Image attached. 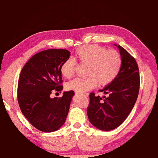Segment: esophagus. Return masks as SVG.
<instances>
[{
    "label": "esophagus",
    "mask_w": 158,
    "mask_h": 158,
    "mask_svg": "<svg viewBox=\"0 0 158 158\" xmlns=\"http://www.w3.org/2000/svg\"><path fill=\"white\" fill-rule=\"evenodd\" d=\"M77 94H80V95H82L83 96H84V97L87 98L88 96H89V94H88V93H77Z\"/></svg>",
    "instance_id": "34e87169"
}]
</instances>
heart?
I'll use <instances>...</instances> for the list:
<instances>
[{
	"label": "heart",
	"mask_w": 158,
	"mask_h": 158,
	"mask_svg": "<svg viewBox=\"0 0 158 158\" xmlns=\"http://www.w3.org/2000/svg\"><path fill=\"white\" fill-rule=\"evenodd\" d=\"M75 55L80 65H86L85 74L87 76L68 83L69 90L84 93L94 89L98 83L100 86H105L113 82L121 71L122 57L116 50L87 44L77 48ZM77 67L76 60L68 58L61 65L60 73L65 78H72L75 74Z\"/></svg>",
	"instance_id": "heart-1"
}]
</instances>
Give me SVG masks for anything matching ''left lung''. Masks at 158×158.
Here are the masks:
<instances>
[{
    "label": "left lung",
    "instance_id": "left-lung-1",
    "mask_svg": "<svg viewBox=\"0 0 158 158\" xmlns=\"http://www.w3.org/2000/svg\"><path fill=\"white\" fill-rule=\"evenodd\" d=\"M118 47L122 57L121 71L113 82L100 90L108 94V97L101 98L95 93L89 95L88 117L91 124L101 130H114L124 122L134 107L139 91L140 77L137 61L123 47L120 45Z\"/></svg>",
    "mask_w": 158,
    "mask_h": 158
}]
</instances>
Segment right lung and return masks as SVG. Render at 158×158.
<instances>
[{"label": "right lung", "instance_id": "right-lung-1", "mask_svg": "<svg viewBox=\"0 0 158 158\" xmlns=\"http://www.w3.org/2000/svg\"><path fill=\"white\" fill-rule=\"evenodd\" d=\"M70 52L63 49H51L35 54L23 66L17 86L20 109L29 123L44 132L57 130L65 122L73 90L62 97L51 98L52 91L63 89L60 66Z\"/></svg>", "mask_w": 158, "mask_h": 158}]
</instances>
